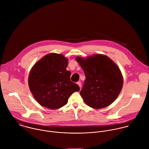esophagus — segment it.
<instances>
[{
    "instance_id": "34e87169",
    "label": "esophagus",
    "mask_w": 149,
    "mask_h": 149,
    "mask_svg": "<svg viewBox=\"0 0 149 149\" xmlns=\"http://www.w3.org/2000/svg\"><path fill=\"white\" fill-rule=\"evenodd\" d=\"M77 84H78V85L79 86V88H81V82H80V81L78 82H77Z\"/></svg>"
}]
</instances>
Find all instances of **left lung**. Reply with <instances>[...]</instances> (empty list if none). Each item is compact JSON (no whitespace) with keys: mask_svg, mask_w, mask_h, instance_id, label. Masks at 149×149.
Returning <instances> with one entry per match:
<instances>
[{"mask_svg":"<svg viewBox=\"0 0 149 149\" xmlns=\"http://www.w3.org/2000/svg\"><path fill=\"white\" fill-rule=\"evenodd\" d=\"M75 59L86 76L80 92L86 104L94 109L110 105L119 96L123 85V75L117 64L102 54L86 58L78 56Z\"/></svg>","mask_w":149,"mask_h":149,"instance_id":"8db88e82","label":"left lung"}]
</instances>
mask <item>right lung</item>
Instances as JSON below:
<instances>
[{
    "mask_svg": "<svg viewBox=\"0 0 149 149\" xmlns=\"http://www.w3.org/2000/svg\"><path fill=\"white\" fill-rule=\"evenodd\" d=\"M67 65L68 59L63 55L51 53L32 67L28 85L34 98L41 106L59 109L67 103L73 93L79 91V86L70 80Z\"/></svg>",
    "mask_w": 149,
    "mask_h": 149,
    "instance_id": "obj_1",
    "label": "right lung"
}]
</instances>
